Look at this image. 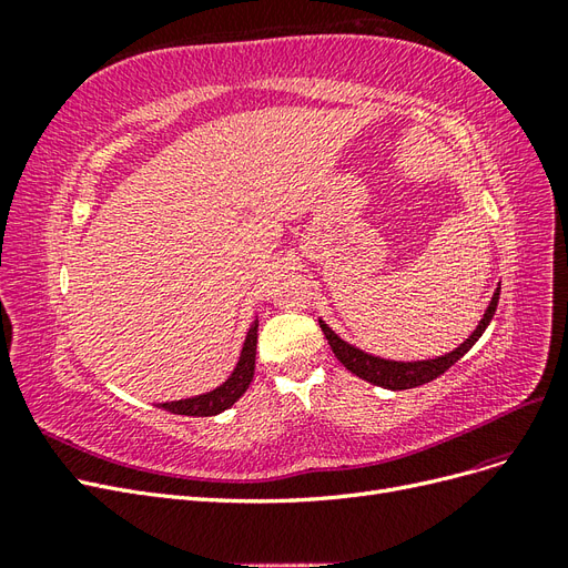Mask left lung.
<instances>
[{
  "label": "left lung",
  "mask_w": 568,
  "mask_h": 568,
  "mask_svg": "<svg viewBox=\"0 0 568 568\" xmlns=\"http://www.w3.org/2000/svg\"><path fill=\"white\" fill-rule=\"evenodd\" d=\"M497 301H500V284L495 286L493 298L486 307L484 317L478 320L476 329L469 334L467 341H462L455 351L445 353V355L428 357V359H409V363H407V359H386V357H379V355L365 353L363 348L353 346V343L343 341L329 324H324V320H320V326H322L326 341H329V346H332L336 359L348 372H353L355 376H359V379H365L374 386H382V388H388V390H405V388H415V386L434 382L436 376H440L443 372H448L459 357H464V353H469V348L480 338V334L488 329V324L495 315Z\"/></svg>",
  "instance_id": "1"
}]
</instances>
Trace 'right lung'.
<instances>
[{
	"label": "right lung",
	"instance_id": "obj_1",
	"mask_svg": "<svg viewBox=\"0 0 568 568\" xmlns=\"http://www.w3.org/2000/svg\"><path fill=\"white\" fill-rule=\"evenodd\" d=\"M255 343H257V317L248 326L242 353H239V363L225 382L209 393L192 395V398H182L173 403H159V407L173 412V415H186V417H213V415H220V412L230 409L239 398H242L253 382Z\"/></svg>",
	"mask_w": 568,
	"mask_h": 568
}]
</instances>
